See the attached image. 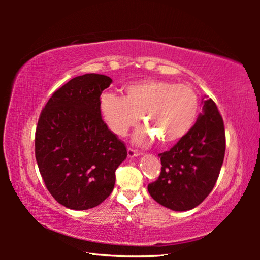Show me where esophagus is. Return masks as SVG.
Listing matches in <instances>:
<instances>
[{"label":"esophagus","instance_id":"obj_1","mask_svg":"<svg viewBox=\"0 0 260 260\" xmlns=\"http://www.w3.org/2000/svg\"><path fill=\"white\" fill-rule=\"evenodd\" d=\"M127 155H128V158H134V157L140 156L141 152L136 151V150H134V149H131V148H129L128 150H127Z\"/></svg>","mask_w":260,"mask_h":260}]
</instances>
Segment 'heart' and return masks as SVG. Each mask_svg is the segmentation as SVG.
Instances as JSON below:
<instances>
[{
	"instance_id": "obj_1",
	"label": "heart",
	"mask_w": 260,
	"mask_h": 260,
	"mask_svg": "<svg viewBox=\"0 0 260 260\" xmlns=\"http://www.w3.org/2000/svg\"><path fill=\"white\" fill-rule=\"evenodd\" d=\"M103 120L114 134L124 136L142 121L147 126L133 135L138 146L156 139L164 144L178 142L192 128L200 111V100L187 85L164 80H143L127 86L125 98L104 93L100 98Z\"/></svg>"
}]
</instances>
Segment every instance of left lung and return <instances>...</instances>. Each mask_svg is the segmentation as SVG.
<instances>
[{"mask_svg":"<svg viewBox=\"0 0 260 260\" xmlns=\"http://www.w3.org/2000/svg\"><path fill=\"white\" fill-rule=\"evenodd\" d=\"M202 104V113L188 134L170 151L158 155L161 172L148 186L157 203L173 211L191 210L208 197L225 157V128L217 105L208 96Z\"/></svg>","mask_w":260,"mask_h":260,"instance_id":"1","label":"left lung"}]
</instances>
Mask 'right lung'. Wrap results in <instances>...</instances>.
<instances>
[{
    "label": "right lung",
    "mask_w": 260,
    "mask_h": 260,
    "mask_svg": "<svg viewBox=\"0 0 260 260\" xmlns=\"http://www.w3.org/2000/svg\"><path fill=\"white\" fill-rule=\"evenodd\" d=\"M111 83L103 74L73 78L52 94L39 118V170L51 196L68 209L88 210L102 203L127 157L124 143L100 111V96Z\"/></svg>",
    "instance_id": "add662e5"
}]
</instances>
